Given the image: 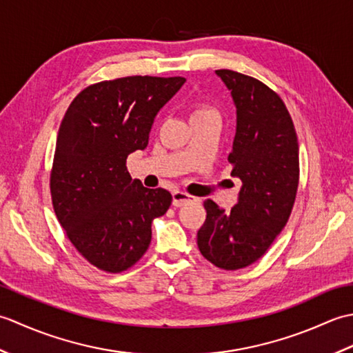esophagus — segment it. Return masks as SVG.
Masks as SVG:
<instances>
[{
	"mask_svg": "<svg viewBox=\"0 0 353 353\" xmlns=\"http://www.w3.org/2000/svg\"><path fill=\"white\" fill-rule=\"evenodd\" d=\"M192 200H194V197H191L190 194H186V192H181V191L172 192V206H176V208H182L185 205H188Z\"/></svg>",
	"mask_w": 353,
	"mask_h": 353,
	"instance_id": "esophagus-1",
	"label": "esophagus"
}]
</instances>
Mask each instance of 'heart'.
<instances>
[{"label": "heart", "instance_id": "obj_1", "mask_svg": "<svg viewBox=\"0 0 353 353\" xmlns=\"http://www.w3.org/2000/svg\"><path fill=\"white\" fill-rule=\"evenodd\" d=\"M206 118H215L220 119V114L211 104L206 103H196L191 108V114H190V119L191 121H196V119H206Z\"/></svg>", "mask_w": 353, "mask_h": 353}]
</instances>
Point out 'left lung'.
<instances>
[{
    "label": "left lung",
    "instance_id": "8db88e82",
    "mask_svg": "<svg viewBox=\"0 0 353 353\" xmlns=\"http://www.w3.org/2000/svg\"><path fill=\"white\" fill-rule=\"evenodd\" d=\"M236 106V134L228 161L241 179L238 203L229 212L206 200L197 232L200 253L221 270L256 262L281 234L299 186V142L282 99L261 80L216 70Z\"/></svg>",
    "mask_w": 353,
    "mask_h": 353
}]
</instances>
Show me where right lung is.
Segmentation results:
<instances>
[{"label":"right lung","instance_id":"right-lung-1","mask_svg":"<svg viewBox=\"0 0 353 353\" xmlns=\"http://www.w3.org/2000/svg\"><path fill=\"white\" fill-rule=\"evenodd\" d=\"M185 80L130 76L89 85L59 127L52 208L71 244L103 272L137 264L152 241V221L171 205L167 190L144 188L125 162L147 147L156 114Z\"/></svg>","mask_w":353,"mask_h":353}]
</instances>
